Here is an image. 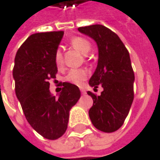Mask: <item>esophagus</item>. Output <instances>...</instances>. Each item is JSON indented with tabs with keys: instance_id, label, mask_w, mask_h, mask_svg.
I'll list each match as a JSON object with an SVG mask.
<instances>
[{
	"instance_id": "1",
	"label": "esophagus",
	"mask_w": 160,
	"mask_h": 160,
	"mask_svg": "<svg viewBox=\"0 0 160 160\" xmlns=\"http://www.w3.org/2000/svg\"><path fill=\"white\" fill-rule=\"evenodd\" d=\"M80 90H81V92H82L83 94H85V93H86V90H85L84 88H80Z\"/></svg>"
}]
</instances>
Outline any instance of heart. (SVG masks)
Listing matches in <instances>:
<instances>
[{
  "mask_svg": "<svg viewBox=\"0 0 160 160\" xmlns=\"http://www.w3.org/2000/svg\"><path fill=\"white\" fill-rule=\"evenodd\" d=\"M71 44L73 48H75L82 53H88L91 48L89 41L81 37L73 38L71 40ZM54 63L57 67H61L63 64V55L59 49L56 50L54 52ZM88 74V72L86 69H72L65 76V80L75 86H81L83 82L87 79Z\"/></svg>",
  "mask_w": 160,
  "mask_h": 160,
  "instance_id": "b5f03b06",
  "label": "heart"
}]
</instances>
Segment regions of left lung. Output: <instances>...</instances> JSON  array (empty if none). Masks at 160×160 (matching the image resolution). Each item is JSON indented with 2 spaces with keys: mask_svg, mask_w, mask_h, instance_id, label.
I'll list each match as a JSON object with an SVG mask.
<instances>
[{
  "mask_svg": "<svg viewBox=\"0 0 160 160\" xmlns=\"http://www.w3.org/2000/svg\"><path fill=\"white\" fill-rule=\"evenodd\" d=\"M78 31L97 43L98 64L88 84L94 89L99 85L104 88L99 96L88 91L93 100L90 121L100 131L114 132L123 124L134 100L135 75L129 52L120 38L104 25L79 27Z\"/></svg>",
  "mask_w": 160,
  "mask_h": 160,
  "instance_id": "8db88e82",
  "label": "left lung"
}]
</instances>
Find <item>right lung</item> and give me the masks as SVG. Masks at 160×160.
<instances>
[{"label": "right lung", "instance_id": "1", "mask_svg": "<svg viewBox=\"0 0 160 160\" xmlns=\"http://www.w3.org/2000/svg\"><path fill=\"white\" fill-rule=\"evenodd\" d=\"M64 32L31 35L16 53L13 77L15 91L30 125L43 138L57 139L67 130L71 108L81 96L77 86L64 82L57 97L50 91L55 78L54 52Z\"/></svg>", "mask_w": 160, "mask_h": 160}]
</instances>
